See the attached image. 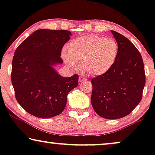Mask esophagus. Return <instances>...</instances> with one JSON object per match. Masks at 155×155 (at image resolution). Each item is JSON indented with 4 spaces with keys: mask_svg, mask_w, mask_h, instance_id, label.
I'll use <instances>...</instances> for the list:
<instances>
[{
    "mask_svg": "<svg viewBox=\"0 0 155 155\" xmlns=\"http://www.w3.org/2000/svg\"><path fill=\"white\" fill-rule=\"evenodd\" d=\"M79 81L80 82H86V81H87V80L86 79V78H84L83 76H80V78H79Z\"/></svg>",
    "mask_w": 155,
    "mask_h": 155,
    "instance_id": "34e87169",
    "label": "esophagus"
}]
</instances>
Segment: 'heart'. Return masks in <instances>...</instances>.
<instances>
[{"label": "heart", "mask_w": 155, "mask_h": 155, "mask_svg": "<svg viewBox=\"0 0 155 155\" xmlns=\"http://www.w3.org/2000/svg\"><path fill=\"white\" fill-rule=\"evenodd\" d=\"M68 53H63V60L69 67L75 68L77 62L82 69L93 75H101L113 66L118 56V44L111 38L87 35L76 38L68 44Z\"/></svg>", "instance_id": "b5f03b06"}]
</instances>
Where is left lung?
Here are the masks:
<instances>
[{
	"mask_svg": "<svg viewBox=\"0 0 155 155\" xmlns=\"http://www.w3.org/2000/svg\"><path fill=\"white\" fill-rule=\"evenodd\" d=\"M118 44V56L109 71L92 80L91 103L95 112L107 119L128 115L140 102L145 73L140 53L130 40L111 30Z\"/></svg>",
	"mask_w": 155,
	"mask_h": 155,
	"instance_id": "8db88e82",
	"label": "left lung"
}]
</instances>
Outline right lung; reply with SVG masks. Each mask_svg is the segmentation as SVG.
I'll return each mask as SVG.
<instances>
[{
	"label": "right lung",
	"instance_id": "right-lung-1",
	"mask_svg": "<svg viewBox=\"0 0 155 155\" xmlns=\"http://www.w3.org/2000/svg\"><path fill=\"white\" fill-rule=\"evenodd\" d=\"M71 36L67 30L38 29L15 51L11 81L15 98L36 117L48 118L62 113L68 94L78 86L77 74L64 78L54 68L63 63L61 51Z\"/></svg>",
	"mask_w": 155,
	"mask_h": 155
}]
</instances>
